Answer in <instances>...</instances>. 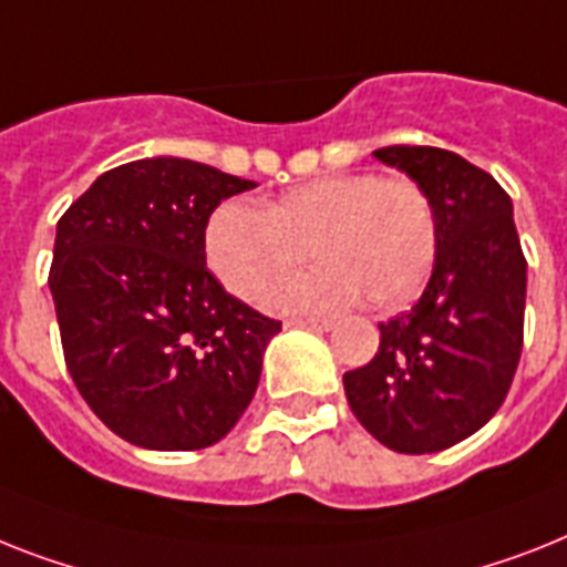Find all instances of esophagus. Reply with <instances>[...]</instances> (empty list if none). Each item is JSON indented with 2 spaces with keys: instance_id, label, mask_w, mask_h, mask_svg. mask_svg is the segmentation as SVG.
<instances>
[{
  "instance_id": "34e87169",
  "label": "esophagus",
  "mask_w": 567,
  "mask_h": 567,
  "mask_svg": "<svg viewBox=\"0 0 567 567\" xmlns=\"http://www.w3.org/2000/svg\"><path fill=\"white\" fill-rule=\"evenodd\" d=\"M287 324L310 327V330H318V333H327V330H333L336 321L333 318H289Z\"/></svg>"
}]
</instances>
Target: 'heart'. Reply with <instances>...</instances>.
<instances>
[{"mask_svg":"<svg viewBox=\"0 0 567 567\" xmlns=\"http://www.w3.org/2000/svg\"><path fill=\"white\" fill-rule=\"evenodd\" d=\"M437 210L414 179L341 173L303 182L266 208L226 199L203 234L205 264L243 301L266 292L307 260L318 269L272 295L278 310H339L362 301L394 307L423 287L437 257Z\"/></svg>","mask_w":567,"mask_h":567,"instance_id":"obj_1","label":"heart"}]
</instances>
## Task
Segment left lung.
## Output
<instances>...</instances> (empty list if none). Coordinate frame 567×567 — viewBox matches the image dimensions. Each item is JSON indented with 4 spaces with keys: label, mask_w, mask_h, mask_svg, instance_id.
I'll list each match as a JSON object with an SVG mask.
<instances>
[{
    "label": "left lung",
    "mask_w": 567,
    "mask_h": 567,
    "mask_svg": "<svg viewBox=\"0 0 567 567\" xmlns=\"http://www.w3.org/2000/svg\"><path fill=\"white\" fill-rule=\"evenodd\" d=\"M423 185L437 210L432 278L409 312L379 324L377 357L344 373L359 423L382 446H455L502 409L525 341L527 260L507 190L441 147L373 150Z\"/></svg>",
    "instance_id": "1"
}]
</instances>
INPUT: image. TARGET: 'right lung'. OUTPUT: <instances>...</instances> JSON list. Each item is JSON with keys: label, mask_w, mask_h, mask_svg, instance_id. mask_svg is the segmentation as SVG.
Instances as JSON below:
<instances>
[{"label": "right lung", "mask_w": 567, "mask_h": 567, "mask_svg": "<svg viewBox=\"0 0 567 567\" xmlns=\"http://www.w3.org/2000/svg\"><path fill=\"white\" fill-rule=\"evenodd\" d=\"M251 188L190 158H138L60 217L49 287L65 368L133 446H214L249 409L280 321L223 289L203 234L210 210Z\"/></svg>", "instance_id": "obj_1"}]
</instances>
